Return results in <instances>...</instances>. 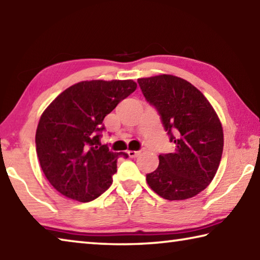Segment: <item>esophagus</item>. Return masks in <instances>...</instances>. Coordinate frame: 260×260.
<instances>
[{"label":"esophagus","instance_id":"esophagus-1","mask_svg":"<svg viewBox=\"0 0 260 260\" xmlns=\"http://www.w3.org/2000/svg\"><path fill=\"white\" fill-rule=\"evenodd\" d=\"M127 154H129V156L130 157H133V158H135V157H137L139 154H140V151H127Z\"/></svg>","mask_w":260,"mask_h":260}]
</instances>
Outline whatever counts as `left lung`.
Instances as JSON below:
<instances>
[{"mask_svg": "<svg viewBox=\"0 0 260 260\" xmlns=\"http://www.w3.org/2000/svg\"><path fill=\"white\" fill-rule=\"evenodd\" d=\"M138 83L176 145L174 153L158 155L147 184L169 201L193 198L208 187L219 167L224 147L219 118L201 91L178 76L144 77Z\"/></svg>", "mask_w": 260, "mask_h": 260, "instance_id": "obj_1", "label": "left lung"}]
</instances>
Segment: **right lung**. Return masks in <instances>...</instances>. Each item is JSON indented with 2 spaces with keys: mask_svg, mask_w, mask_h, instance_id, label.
I'll return each mask as SVG.
<instances>
[{
  "mask_svg": "<svg viewBox=\"0 0 260 260\" xmlns=\"http://www.w3.org/2000/svg\"><path fill=\"white\" fill-rule=\"evenodd\" d=\"M137 88L133 80H92L67 88L49 105L35 135L36 153L44 176L68 199L90 202L109 188L116 153L100 138L103 121Z\"/></svg>",
  "mask_w": 260,
  "mask_h": 260,
  "instance_id": "obj_1",
  "label": "right lung"
}]
</instances>
